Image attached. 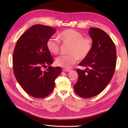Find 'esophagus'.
<instances>
[{
  "instance_id": "obj_1",
  "label": "esophagus",
  "mask_w": 128,
  "mask_h": 128,
  "mask_svg": "<svg viewBox=\"0 0 128 128\" xmlns=\"http://www.w3.org/2000/svg\"><path fill=\"white\" fill-rule=\"evenodd\" d=\"M62 71H64V72H70V69H65V68H63L62 69Z\"/></svg>"
}]
</instances>
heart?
Returning <instances> with one entry per match:
<instances>
[{
	"label": "heart",
	"instance_id": "obj_1",
	"mask_svg": "<svg viewBox=\"0 0 128 128\" xmlns=\"http://www.w3.org/2000/svg\"><path fill=\"white\" fill-rule=\"evenodd\" d=\"M59 40L64 43L70 44L68 53L61 55L56 59V64L65 69H69L77 62L78 59H85L90 53L92 47V41L88 37H84L80 32L74 29H66L58 35ZM60 42L58 38H49L46 46L48 50L53 54H57L60 50Z\"/></svg>",
	"mask_w": 128,
	"mask_h": 128
}]
</instances>
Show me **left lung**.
I'll return each instance as SVG.
<instances>
[{
  "label": "left lung",
  "instance_id": "left-lung-1",
  "mask_svg": "<svg viewBox=\"0 0 128 128\" xmlns=\"http://www.w3.org/2000/svg\"><path fill=\"white\" fill-rule=\"evenodd\" d=\"M92 41L90 53L79 64L85 70L77 69L78 80L74 86L76 94L84 98L98 95L113 77L116 64V50L113 41L103 30L90 28Z\"/></svg>",
  "mask_w": 128,
  "mask_h": 128
}]
</instances>
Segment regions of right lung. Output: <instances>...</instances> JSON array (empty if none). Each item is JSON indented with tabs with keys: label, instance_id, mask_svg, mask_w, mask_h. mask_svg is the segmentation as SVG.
I'll use <instances>...</instances> for the list:
<instances>
[{
	"label": "right lung",
	"instance_id": "add662e5",
	"mask_svg": "<svg viewBox=\"0 0 128 128\" xmlns=\"http://www.w3.org/2000/svg\"><path fill=\"white\" fill-rule=\"evenodd\" d=\"M56 29L48 26L34 25L17 40L13 55V68L17 81L25 92L36 98H43L52 92L55 80L62 72L53 67V59L46 46ZM48 65L46 71L42 67Z\"/></svg>",
	"mask_w": 128,
	"mask_h": 128
}]
</instances>
